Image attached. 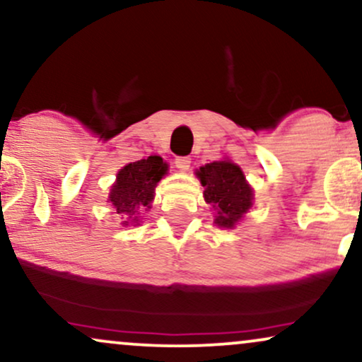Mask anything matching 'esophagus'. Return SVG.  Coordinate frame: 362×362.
Listing matches in <instances>:
<instances>
[{
  "mask_svg": "<svg viewBox=\"0 0 362 362\" xmlns=\"http://www.w3.org/2000/svg\"><path fill=\"white\" fill-rule=\"evenodd\" d=\"M175 167L180 172H187L190 167V158L189 157H177L175 158Z\"/></svg>",
  "mask_w": 362,
  "mask_h": 362,
  "instance_id": "1",
  "label": "esophagus"
}]
</instances>
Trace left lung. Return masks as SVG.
<instances>
[{
	"label": "left lung",
	"mask_w": 362,
	"mask_h": 362,
	"mask_svg": "<svg viewBox=\"0 0 362 362\" xmlns=\"http://www.w3.org/2000/svg\"><path fill=\"white\" fill-rule=\"evenodd\" d=\"M197 175L205 187V202L212 204L217 210V226L232 228L240 221L242 215L252 207V189L235 163L228 160L207 163L200 167Z\"/></svg>",
	"instance_id": "obj_1"
}]
</instances>
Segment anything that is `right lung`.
<instances>
[{
	"instance_id": "add662e5",
	"label": "right lung",
	"mask_w": 362,
	"mask_h": 362,
	"mask_svg": "<svg viewBox=\"0 0 362 362\" xmlns=\"http://www.w3.org/2000/svg\"><path fill=\"white\" fill-rule=\"evenodd\" d=\"M165 172L167 163H163V160L157 155L136 160L123 167L117 173V182L113 184L108 199L117 209V214H120L122 218L136 221L140 210L150 207L155 187ZM125 223L128 222L125 221Z\"/></svg>"
}]
</instances>
